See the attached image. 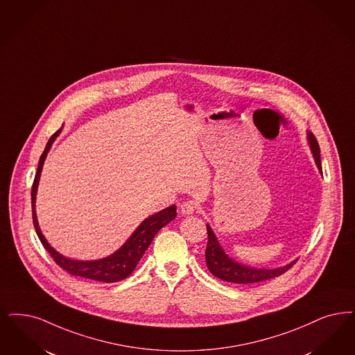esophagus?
Here are the masks:
<instances>
[{"mask_svg": "<svg viewBox=\"0 0 355 355\" xmlns=\"http://www.w3.org/2000/svg\"><path fill=\"white\" fill-rule=\"evenodd\" d=\"M180 210L184 215H190L197 210V203L194 200H184L181 203Z\"/></svg>", "mask_w": 355, "mask_h": 355, "instance_id": "esophagus-1", "label": "esophagus"}]
</instances>
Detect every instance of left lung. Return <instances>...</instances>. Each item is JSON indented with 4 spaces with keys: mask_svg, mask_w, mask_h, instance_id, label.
<instances>
[{
    "mask_svg": "<svg viewBox=\"0 0 355 355\" xmlns=\"http://www.w3.org/2000/svg\"><path fill=\"white\" fill-rule=\"evenodd\" d=\"M306 139H308V144L311 146L312 150L313 158L314 162L318 168V171L322 174V166H321V158H320V146L318 142L315 140L314 135L312 132H306ZM207 227V247H206V264L207 268L213 273L215 277L223 280V282H228L232 284H254L264 282V280H270L273 277L280 276L284 272L289 270L296 261H291L289 264L283 266V267H277V268H255V267H248L244 266L239 261H236L235 259L230 257V256L225 252V250L222 248V245L219 244V241L216 239L213 230L210 227V225H206Z\"/></svg>",
    "mask_w": 355,
    "mask_h": 355,
    "instance_id": "8db88e82",
    "label": "left lung"
}]
</instances>
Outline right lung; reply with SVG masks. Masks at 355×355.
<instances>
[{
  "label": "right lung",
  "mask_w": 355,
  "mask_h": 355,
  "mask_svg": "<svg viewBox=\"0 0 355 355\" xmlns=\"http://www.w3.org/2000/svg\"><path fill=\"white\" fill-rule=\"evenodd\" d=\"M60 130L62 129L55 132L46 144L42 156L40 158L38 171L35 174L33 187H31L33 222H34L37 235L42 243L43 247L49 251V254L54 259L58 266L67 270L70 275L85 277L89 280H96L101 283H116V282L124 280L135 270L142 255L145 254L153 238L156 236L157 232L177 216V207L173 205L171 207H166L158 213L150 215L145 220H142L141 225L133 231V234L128 238L127 241L112 255L98 259V260H75L59 254L43 236L42 231L38 225L37 213H35V199H37V190H38L44 159L51 149L53 142L55 141V139L59 136Z\"/></svg>",
  "instance_id": "obj_1"
}]
</instances>
